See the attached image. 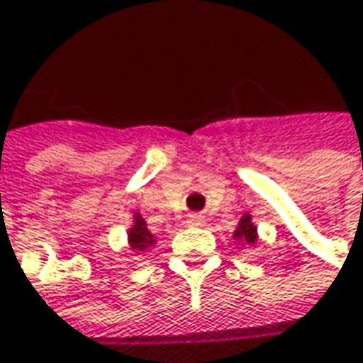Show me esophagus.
<instances>
[{"label":"esophagus","instance_id":"34e87169","mask_svg":"<svg viewBox=\"0 0 363 363\" xmlns=\"http://www.w3.org/2000/svg\"><path fill=\"white\" fill-rule=\"evenodd\" d=\"M186 222H189L191 225H201L203 224V216H201V213H191Z\"/></svg>","mask_w":363,"mask_h":363}]
</instances>
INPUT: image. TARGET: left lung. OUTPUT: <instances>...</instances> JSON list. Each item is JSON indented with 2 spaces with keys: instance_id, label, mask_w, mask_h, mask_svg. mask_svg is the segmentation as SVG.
<instances>
[{
  "instance_id": "left-lung-1",
  "label": "left lung",
  "mask_w": 363,
  "mask_h": 363,
  "mask_svg": "<svg viewBox=\"0 0 363 363\" xmlns=\"http://www.w3.org/2000/svg\"><path fill=\"white\" fill-rule=\"evenodd\" d=\"M234 238H236V240H240L242 246L255 245V242H257V228H255V224H252V218H250L248 213L242 216L240 224H238V228L234 230Z\"/></svg>"
}]
</instances>
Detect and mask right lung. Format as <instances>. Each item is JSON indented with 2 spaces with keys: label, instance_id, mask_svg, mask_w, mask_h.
Masks as SVG:
<instances>
[{
  "label": "right lung",
  "instance_id": "obj_1",
  "mask_svg": "<svg viewBox=\"0 0 363 363\" xmlns=\"http://www.w3.org/2000/svg\"><path fill=\"white\" fill-rule=\"evenodd\" d=\"M129 246H131V250H135V252H141V250H145L147 246L156 245V238H154V234H150V230H147V225L143 222V218L135 213L133 216V225L129 228Z\"/></svg>",
  "mask_w": 363,
  "mask_h": 363
}]
</instances>
